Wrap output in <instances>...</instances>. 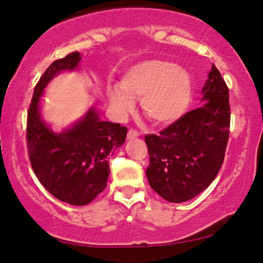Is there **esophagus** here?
<instances>
[{
	"label": "esophagus",
	"mask_w": 263,
	"mask_h": 263,
	"mask_svg": "<svg viewBox=\"0 0 263 263\" xmlns=\"http://www.w3.org/2000/svg\"><path fill=\"white\" fill-rule=\"evenodd\" d=\"M139 135H140V134H139L138 130H135V129H129L128 134H127V139H128V140H133V139L138 138Z\"/></svg>",
	"instance_id": "obj_1"
}]
</instances>
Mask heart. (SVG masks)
Returning a JSON list of instances; mask_svg holds the SVG:
<instances>
[{"label":"heart","mask_w":263,"mask_h":263,"mask_svg":"<svg viewBox=\"0 0 263 263\" xmlns=\"http://www.w3.org/2000/svg\"><path fill=\"white\" fill-rule=\"evenodd\" d=\"M193 82L188 71L164 61H146L129 68L120 88L107 92L110 106L117 117L134 110V100L141 99V109L151 122L168 125L186 112L192 102Z\"/></svg>","instance_id":"b5f03b06"}]
</instances>
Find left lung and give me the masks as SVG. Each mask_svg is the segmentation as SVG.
I'll return each mask as SVG.
<instances>
[{
  "label": "left lung",
  "instance_id": "1",
  "mask_svg": "<svg viewBox=\"0 0 263 263\" xmlns=\"http://www.w3.org/2000/svg\"><path fill=\"white\" fill-rule=\"evenodd\" d=\"M202 93V105L159 135L145 136L149 154L147 179L154 192L170 202L199 195L217 177L224 161L231 110L229 88L214 64Z\"/></svg>",
  "mask_w": 263,
  "mask_h": 263
}]
</instances>
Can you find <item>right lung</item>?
I'll list each match as a JSON object with an SVG mask.
<instances>
[{"instance_id": "add662e5", "label": "right lung", "mask_w": 263, "mask_h": 263, "mask_svg": "<svg viewBox=\"0 0 263 263\" xmlns=\"http://www.w3.org/2000/svg\"><path fill=\"white\" fill-rule=\"evenodd\" d=\"M81 60L78 51L56 60L34 87L27 112L26 141L32 170L56 199L84 206L105 189L110 174L109 156L124 143L128 129L102 121L91 109L68 130L55 134L39 115L43 89L62 70H73Z\"/></svg>"}]
</instances>
